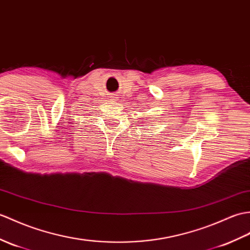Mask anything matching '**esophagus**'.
Listing matches in <instances>:
<instances>
[{"label":"esophagus","mask_w":250,"mask_h":250,"mask_svg":"<svg viewBox=\"0 0 250 250\" xmlns=\"http://www.w3.org/2000/svg\"><path fill=\"white\" fill-rule=\"evenodd\" d=\"M112 99H113V100H116V98H115L114 96H113V98H112Z\"/></svg>","instance_id":"1"}]
</instances>
